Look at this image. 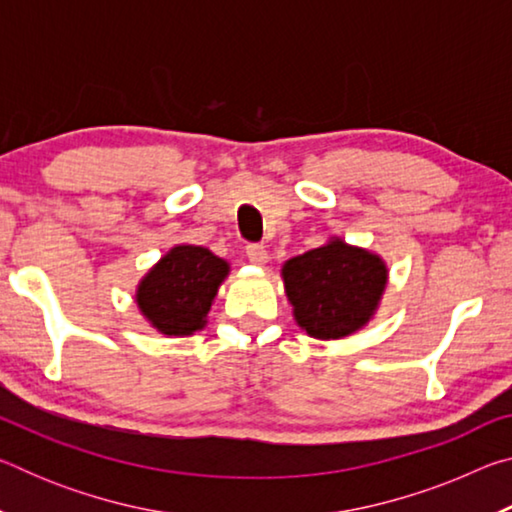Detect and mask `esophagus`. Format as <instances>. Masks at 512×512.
<instances>
[{
  "mask_svg": "<svg viewBox=\"0 0 512 512\" xmlns=\"http://www.w3.org/2000/svg\"><path fill=\"white\" fill-rule=\"evenodd\" d=\"M246 255H248L250 262L259 264V266H264L268 262V250L262 244H248L246 246Z\"/></svg>",
  "mask_w": 512,
  "mask_h": 512,
  "instance_id": "34e87169",
  "label": "esophagus"
}]
</instances>
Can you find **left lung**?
Masks as SVG:
<instances>
[{"label":"left lung","mask_w":512,"mask_h":512,"mask_svg":"<svg viewBox=\"0 0 512 512\" xmlns=\"http://www.w3.org/2000/svg\"><path fill=\"white\" fill-rule=\"evenodd\" d=\"M298 325L314 339H341L375 314L388 271L377 255L332 239L282 268Z\"/></svg>","instance_id":"left-lung-1"}]
</instances>
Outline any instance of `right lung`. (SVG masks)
Here are the masks:
<instances>
[{"label":"right lung","mask_w":512,"mask_h":512,"mask_svg":"<svg viewBox=\"0 0 512 512\" xmlns=\"http://www.w3.org/2000/svg\"><path fill=\"white\" fill-rule=\"evenodd\" d=\"M228 268L203 246L171 248L140 282L137 307L162 334H194L205 325Z\"/></svg>","instance_id":"1"}]
</instances>
